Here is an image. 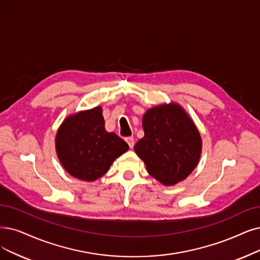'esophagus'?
<instances>
[{"instance_id": "1", "label": "esophagus", "mask_w": 260, "mask_h": 260, "mask_svg": "<svg viewBox=\"0 0 260 260\" xmlns=\"http://www.w3.org/2000/svg\"><path fill=\"white\" fill-rule=\"evenodd\" d=\"M126 142L128 143V145H129V147H130V148H133V146H134V139H133L132 137L126 138Z\"/></svg>"}]
</instances>
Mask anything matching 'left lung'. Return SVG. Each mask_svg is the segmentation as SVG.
Returning a JSON list of instances; mask_svg holds the SVG:
<instances>
[{"instance_id": "1", "label": "left lung", "mask_w": 260, "mask_h": 260, "mask_svg": "<svg viewBox=\"0 0 260 260\" xmlns=\"http://www.w3.org/2000/svg\"><path fill=\"white\" fill-rule=\"evenodd\" d=\"M144 138L134 150L147 172L164 185H175L199 164L203 142L189 114L177 102L152 107L143 115Z\"/></svg>"}]
</instances>
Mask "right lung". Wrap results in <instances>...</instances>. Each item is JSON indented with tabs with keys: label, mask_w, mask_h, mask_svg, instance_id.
<instances>
[{
	"label": "right lung",
	"mask_w": 260,
	"mask_h": 260,
	"mask_svg": "<svg viewBox=\"0 0 260 260\" xmlns=\"http://www.w3.org/2000/svg\"><path fill=\"white\" fill-rule=\"evenodd\" d=\"M128 144L105 128L102 108L70 114L55 136L57 158L65 171L77 179L91 182L105 175Z\"/></svg>",
	"instance_id": "obj_1"
}]
</instances>
